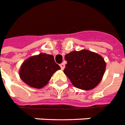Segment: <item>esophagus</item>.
Here are the masks:
<instances>
[{"instance_id": "1", "label": "esophagus", "mask_w": 125, "mask_h": 125, "mask_svg": "<svg viewBox=\"0 0 125 125\" xmlns=\"http://www.w3.org/2000/svg\"><path fill=\"white\" fill-rule=\"evenodd\" d=\"M60 66H61V68L62 70H63L64 69V67H65V65H64V64L62 63L60 64Z\"/></svg>"}]
</instances>
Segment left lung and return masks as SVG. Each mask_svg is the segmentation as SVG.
<instances>
[{
    "instance_id": "1",
    "label": "left lung",
    "mask_w": 125,
    "mask_h": 125,
    "mask_svg": "<svg viewBox=\"0 0 125 125\" xmlns=\"http://www.w3.org/2000/svg\"><path fill=\"white\" fill-rule=\"evenodd\" d=\"M67 61L64 73L75 87L90 90L102 80L106 69L103 57L88 50L72 51L65 55Z\"/></svg>"
}]
</instances>
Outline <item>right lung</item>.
<instances>
[{
    "instance_id": "1",
    "label": "right lung",
    "mask_w": 125,
    "mask_h": 125,
    "mask_svg": "<svg viewBox=\"0 0 125 125\" xmlns=\"http://www.w3.org/2000/svg\"><path fill=\"white\" fill-rule=\"evenodd\" d=\"M61 68L52 55L41 53L28 58L19 70V76L31 88H42L48 83L51 77Z\"/></svg>"
}]
</instances>
